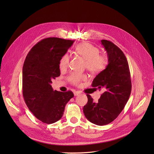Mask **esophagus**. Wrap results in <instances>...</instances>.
<instances>
[{
    "mask_svg": "<svg viewBox=\"0 0 154 154\" xmlns=\"http://www.w3.org/2000/svg\"><path fill=\"white\" fill-rule=\"evenodd\" d=\"M80 94V92L78 91H74V96H78Z\"/></svg>",
    "mask_w": 154,
    "mask_h": 154,
    "instance_id": "obj_1",
    "label": "esophagus"
}]
</instances>
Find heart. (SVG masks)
I'll use <instances>...</instances> for the list:
<instances>
[{"mask_svg": "<svg viewBox=\"0 0 154 154\" xmlns=\"http://www.w3.org/2000/svg\"><path fill=\"white\" fill-rule=\"evenodd\" d=\"M76 54L85 60V66L88 71L92 73H98L106 68L108 60L104 55L100 54V49L96 46L88 42H83L78 44L75 49ZM70 57L66 53L61 57L59 62L60 69L63 70L68 67ZM87 76L85 74L73 72L68 77V80L72 84L79 86L82 81L85 80Z\"/></svg>", "mask_w": 154, "mask_h": 154, "instance_id": "obj_1", "label": "heart"}]
</instances>
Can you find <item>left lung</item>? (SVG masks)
I'll return each instance as SVG.
<instances>
[{"label":"left lung","instance_id":"1","mask_svg":"<svg viewBox=\"0 0 154 154\" xmlns=\"http://www.w3.org/2000/svg\"><path fill=\"white\" fill-rule=\"evenodd\" d=\"M101 42L107 53L109 63L95 77L92 86L103 88L105 92L97 103L87 94L88 101L83 106L86 118L100 126L109 124L118 117L127 104L132 90L128 63L123 51L110 41Z\"/></svg>","mask_w":154,"mask_h":154}]
</instances>
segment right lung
I'll return each mask as SVG.
<instances>
[{"mask_svg": "<svg viewBox=\"0 0 154 154\" xmlns=\"http://www.w3.org/2000/svg\"><path fill=\"white\" fill-rule=\"evenodd\" d=\"M74 40L47 38L31 48L22 69V93L26 105L42 122L54 123L61 119L72 91H53L51 83L60 75L59 62Z\"/></svg>", "mask_w": 154, "mask_h": 154, "instance_id": "1", "label": "right lung"}]
</instances>
